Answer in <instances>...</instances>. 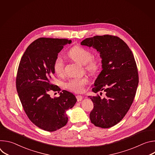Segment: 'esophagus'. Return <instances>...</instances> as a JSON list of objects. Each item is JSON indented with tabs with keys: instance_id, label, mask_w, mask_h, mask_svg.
I'll return each mask as SVG.
<instances>
[{
	"instance_id": "34e87169",
	"label": "esophagus",
	"mask_w": 155,
	"mask_h": 155,
	"mask_svg": "<svg viewBox=\"0 0 155 155\" xmlns=\"http://www.w3.org/2000/svg\"><path fill=\"white\" fill-rule=\"evenodd\" d=\"M77 99L78 102H80V101H82V99H83V96H81L78 95V96H77Z\"/></svg>"
}]
</instances>
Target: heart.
<instances>
[{"label":"heart","instance_id":"b5f03b06","mask_svg":"<svg viewBox=\"0 0 155 155\" xmlns=\"http://www.w3.org/2000/svg\"><path fill=\"white\" fill-rule=\"evenodd\" d=\"M69 56L74 61L81 65H85L86 69L91 73L96 72L100 68L99 59L96 57H91V53L85 48L80 46H75L71 49L68 53ZM53 69L54 72L61 75L64 73V63L61 56H58L53 63ZM88 83L86 78H74L65 83L66 87L75 93H81L84 87Z\"/></svg>","mask_w":155,"mask_h":155}]
</instances>
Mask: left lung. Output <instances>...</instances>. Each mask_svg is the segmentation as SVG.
I'll list each match as a JSON object with an SVG mask.
<instances>
[{
    "label": "left lung",
    "mask_w": 155,
    "mask_h": 155,
    "mask_svg": "<svg viewBox=\"0 0 155 155\" xmlns=\"http://www.w3.org/2000/svg\"><path fill=\"white\" fill-rule=\"evenodd\" d=\"M81 45L92 47L100 53L102 71L92 91H104L106 96L88 97L94 104L90 118L96 126L109 128L124 117L135 97L139 75L134 55L123 40L114 35L87 38Z\"/></svg>",
    "instance_id": "left-lung-1"
}]
</instances>
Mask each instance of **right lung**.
Returning <instances> with one entry per match:
<instances>
[{
	"instance_id": "add662e5",
	"label": "right lung",
	"mask_w": 155,
	"mask_h": 155,
	"mask_svg": "<svg viewBox=\"0 0 155 155\" xmlns=\"http://www.w3.org/2000/svg\"><path fill=\"white\" fill-rule=\"evenodd\" d=\"M71 42L65 38H39L29 45L19 64L16 86L21 104L29 119L47 131H55L67 124L66 111L77 102L75 96L65 90L54 99L49 94L61 91L51 83L53 63L64 46Z\"/></svg>"
}]
</instances>
